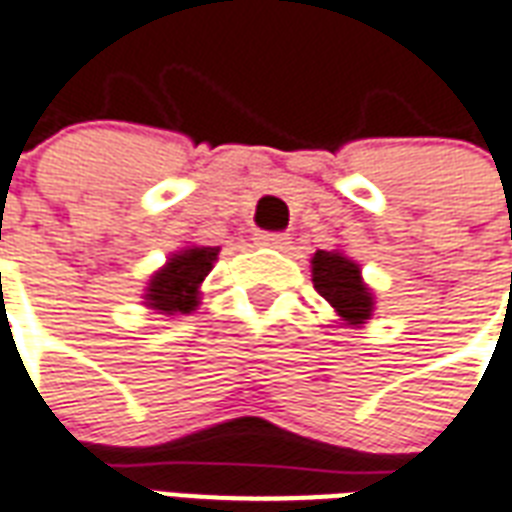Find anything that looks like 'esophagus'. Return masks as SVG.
I'll use <instances>...</instances> for the list:
<instances>
[{
	"mask_svg": "<svg viewBox=\"0 0 512 512\" xmlns=\"http://www.w3.org/2000/svg\"><path fill=\"white\" fill-rule=\"evenodd\" d=\"M253 240H256V245H264V248H286L289 234H283V231H259Z\"/></svg>",
	"mask_w": 512,
	"mask_h": 512,
	"instance_id": "1",
	"label": "esophagus"
}]
</instances>
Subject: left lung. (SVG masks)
Instances as JSON below:
<instances>
[{
    "instance_id": "obj_1",
    "label": "left lung",
    "mask_w": 512,
    "mask_h": 512,
    "mask_svg": "<svg viewBox=\"0 0 512 512\" xmlns=\"http://www.w3.org/2000/svg\"><path fill=\"white\" fill-rule=\"evenodd\" d=\"M311 264L313 289L322 294L346 322L363 324L374 311V300L360 278V267L335 251H316Z\"/></svg>"
}]
</instances>
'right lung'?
<instances>
[{
  "label": "right lung",
  "instance_id": "obj_1",
  "mask_svg": "<svg viewBox=\"0 0 512 512\" xmlns=\"http://www.w3.org/2000/svg\"><path fill=\"white\" fill-rule=\"evenodd\" d=\"M218 256V248H188V251L174 253V259L155 272L149 281L147 300L155 311L163 313H190L199 302L201 281L210 275L212 261Z\"/></svg>",
  "mask_w": 512,
  "mask_h": 512
}]
</instances>
